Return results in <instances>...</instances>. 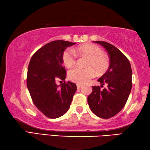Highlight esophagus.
Listing matches in <instances>:
<instances>
[{
    "instance_id": "1",
    "label": "esophagus",
    "mask_w": 150,
    "mask_h": 150,
    "mask_svg": "<svg viewBox=\"0 0 150 150\" xmlns=\"http://www.w3.org/2000/svg\"><path fill=\"white\" fill-rule=\"evenodd\" d=\"M81 84H77V88H80L81 87Z\"/></svg>"
}]
</instances>
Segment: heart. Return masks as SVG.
Here are the masks:
<instances>
[{
	"mask_svg": "<svg viewBox=\"0 0 150 150\" xmlns=\"http://www.w3.org/2000/svg\"><path fill=\"white\" fill-rule=\"evenodd\" d=\"M75 52L80 55H87V65L89 67L81 68L75 67L68 72V77L73 82L83 84L87 83L95 76V71L103 72L108 65L107 58L103 54V50L97 45L92 44H85L76 48ZM63 62L66 67H71L76 62V55L71 50H67L62 55Z\"/></svg>",
	"mask_w": 150,
	"mask_h": 150,
	"instance_id": "1",
	"label": "heart"
}]
</instances>
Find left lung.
Returning a JSON list of instances; mask_svg holds the SVG:
<instances>
[{"instance_id": "8db88e82", "label": "left lung", "mask_w": 150, "mask_h": 150, "mask_svg": "<svg viewBox=\"0 0 150 150\" xmlns=\"http://www.w3.org/2000/svg\"><path fill=\"white\" fill-rule=\"evenodd\" d=\"M94 42L105 48L110 65L98 79L100 87L106 84L108 87L101 90L99 86H93L92 93L88 96V104L96 116L108 119L117 115L125 106L132 85V71L130 62L118 48L106 42Z\"/></svg>"}]
</instances>
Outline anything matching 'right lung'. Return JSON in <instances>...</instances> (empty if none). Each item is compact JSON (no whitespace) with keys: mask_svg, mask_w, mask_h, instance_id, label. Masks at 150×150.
Instances as JSON below:
<instances>
[{"mask_svg":"<svg viewBox=\"0 0 150 150\" xmlns=\"http://www.w3.org/2000/svg\"><path fill=\"white\" fill-rule=\"evenodd\" d=\"M63 40L45 44L33 55L28 67L27 87L35 106L50 118H57L67 112L77 86L64 81L66 71L62 55L65 49L75 45ZM57 80L64 81L59 86Z\"/></svg>","mask_w":150,"mask_h":150,"instance_id":"1","label":"right lung"}]
</instances>
